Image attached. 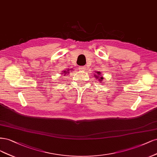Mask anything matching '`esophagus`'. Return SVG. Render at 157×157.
Instances as JSON below:
<instances>
[{
  "label": "esophagus",
  "mask_w": 157,
  "mask_h": 157,
  "mask_svg": "<svg viewBox=\"0 0 157 157\" xmlns=\"http://www.w3.org/2000/svg\"><path fill=\"white\" fill-rule=\"evenodd\" d=\"M79 69L80 70H82V71H85V70H86V67H79Z\"/></svg>",
  "instance_id": "34e87169"
}]
</instances>
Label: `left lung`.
Instances as JSON below:
<instances>
[{
    "mask_svg": "<svg viewBox=\"0 0 157 157\" xmlns=\"http://www.w3.org/2000/svg\"><path fill=\"white\" fill-rule=\"evenodd\" d=\"M95 73H96V74L94 75V77L97 78V79H98L100 83H103L102 82V80L104 79V78L102 76V74H101V72L97 71V72H95Z\"/></svg>",
    "mask_w": 157,
    "mask_h": 157,
    "instance_id": "8db88e82",
    "label": "left lung"
}]
</instances>
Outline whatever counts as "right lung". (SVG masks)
Segmentation results:
<instances>
[{"label":"right lung","instance_id":"right-lung-1","mask_svg":"<svg viewBox=\"0 0 157 157\" xmlns=\"http://www.w3.org/2000/svg\"><path fill=\"white\" fill-rule=\"evenodd\" d=\"M72 69L73 68H71V69L68 68V69H67V70H63V71L62 72V73H60V74H61V75H66L67 74H68L70 73V70H72Z\"/></svg>","mask_w":157,"mask_h":157}]
</instances>
